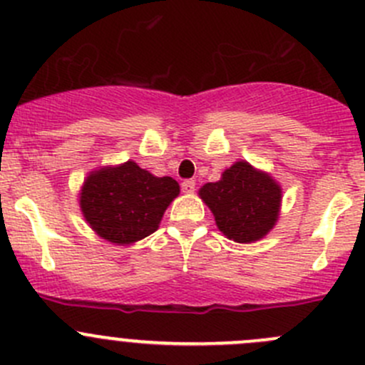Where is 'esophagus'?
Segmentation results:
<instances>
[{
    "instance_id": "34e87169",
    "label": "esophagus",
    "mask_w": 365,
    "mask_h": 365,
    "mask_svg": "<svg viewBox=\"0 0 365 365\" xmlns=\"http://www.w3.org/2000/svg\"><path fill=\"white\" fill-rule=\"evenodd\" d=\"M181 187H182L184 193H193V191H195V181H191V179H187V181H184V182L181 184Z\"/></svg>"
}]
</instances>
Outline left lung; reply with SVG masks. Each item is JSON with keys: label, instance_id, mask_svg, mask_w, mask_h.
Returning a JSON list of instances; mask_svg holds the SVG:
<instances>
[{"label": "left lung", "instance_id": "obj_1", "mask_svg": "<svg viewBox=\"0 0 365 365\" xmlns=\"http://www.w3.org/2000/svg\"><path fill=\"white\" fill-rule=\"evenodd\" d=\"M198 197L211 209L223 236L236 243H254L277 225L282 187L268 172L241 160L227 168L220 181L204 184Z\"/></svg>", "mask_w": 365, "mask_h": 365}]
</instances>
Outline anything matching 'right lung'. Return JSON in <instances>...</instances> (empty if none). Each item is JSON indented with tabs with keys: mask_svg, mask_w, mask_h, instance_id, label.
I'll return each instance as SVG.
<instances>
[{
	"mask_svg": "<svg viewBox=\"0 0 365 365\" xmlns=\"http://www.w3.org/2000/svg\"><path fill=\"white\" fill-rule=\"evenodd\" d=\"M181 187L156 178L135 161L90 172L79 190V207L90 229L113 245H133L156 232Z\"/></svg>",
	"mask_w": 365,
	"mask_h": 365,
	"instance_id": "obj_1",
	"label": "right lung"
}]
</instances>
